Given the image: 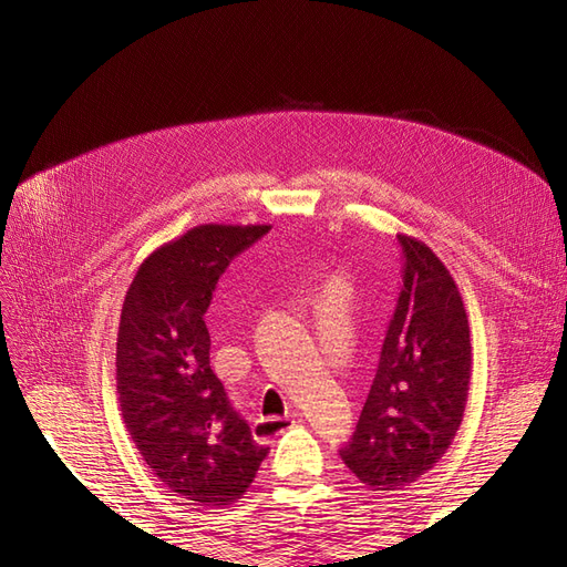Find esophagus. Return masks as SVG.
I'll list each match as a JSON object with an SVG mask.
<instances>
[{
  "label": "esophagus",
  "mask_w": 567,
  "mask_h": 567,
  "mask_svg": "<svg viewBox=\"0 0 567 567\" xmlns=\"http://www.w3.org/2000/svg\"><path fill=\"white\" fill-rule=\"evenodd\" d=\"M296 425L293 416H284V419H260L252 425V435L257 442H271L277 435L286 433L288 427Z\"/></svg>",
  "instance_id": "esophagus-1"
}]
</instances>
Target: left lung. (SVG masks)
Masks as SVG:
<instances>
[{"label":"left lung","mask_w":567,"mask_h":567,"mask_svg":"<svg viewBox=\"0 0 567 567\" xmlns=\"http://www.w3.org/2000/svg\"><path fill=\"white\" fill-rule=\"evenodd\" d=\"M404 269L362 416L340 458L373 492L416 483L450 450L471 383V329L440 257L398 234Z\"/></svg>","instance_id":"left-lung-1"}]
</instances>
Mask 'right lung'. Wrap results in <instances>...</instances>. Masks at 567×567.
<instances>
[{"label": "right lung", "instance_id": "add662e5", "mask_svg": "<svg viewBox=\"0 0 567 567\" xmlns=\"http://www.w3.org/2000/svg\"><path fill=\"white\" fill-rule=\"evenodd\" d=\"M269 229H188L136 269L120 315L115 383L123 421L153 475L196 506L241 499L269 452L252 440L210 369L203 321L229 262Z\"/></svg>", "mask_w": 567, "mask_h": 567}]
</instances>
